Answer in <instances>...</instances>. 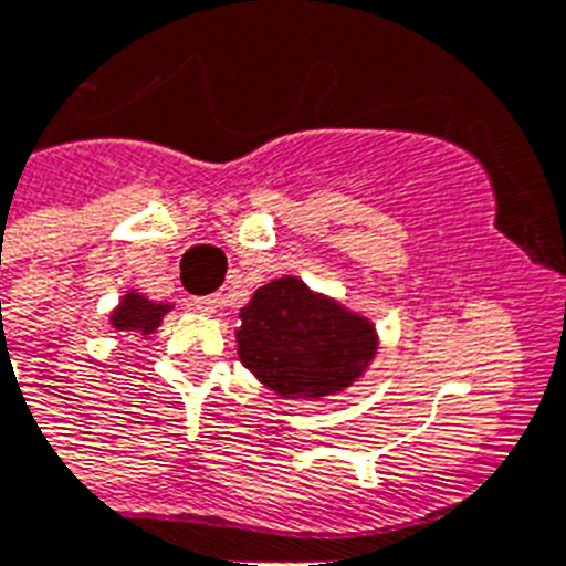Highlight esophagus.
<instances>
[{"mask_svg": "<svg viewBox=\"0 0 566 566\" xmlns=\"http://www.w3.org/2000/svg\"><path fill=\"white\" fill-rule=\"evenodd\" d=\"M220 303H223L220 294H206V297H197L195 306L200 308L202 315H217V312H220Z\"/></svg>", "mask_w": 566, "mask_h": 566, "instance_id": "34e87169", "label": "esophagus"}]
</instances>
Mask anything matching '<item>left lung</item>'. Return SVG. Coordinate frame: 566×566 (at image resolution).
Wrapping results in <instances>:
<instances>
[{
	"mask_svg": "<svg viewBox=\"0 0 566 566\" xmlns=\"http://www.w3.org/2000/svg\"><path fill=\"white\" fill-rule=\"evenodd\" d=\"M237 355L280 398L321 400L349 389L378 355V332L335 297L301 277H283L254 292L240 308Z\"/></svg>",
	"mask_w": 566,
	"mask_h": 566,
	"instance_id": "obj_1",
	"label": "left lung"
}]
</instances>
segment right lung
I'll return each instance as SVG.
<instances>
[{
  "label": "right lung",
  "mask_w": 566,
  "mask_h": 566,
  "mask_svg": "<svg viewBox=\"0 0 566 566\" xmlns=\"http://www.w3.org/2000/svg\"><path fill=\"white\" fill-rule=\"evenodd\" d=\"M171 303L148 301L145 294L128 292L123 294L119 306L111 312V329L117 332H139V335H154L163 317L171 312Z\"/></svg>",
  "instance_id": "add662e5"
}]
</instances>
